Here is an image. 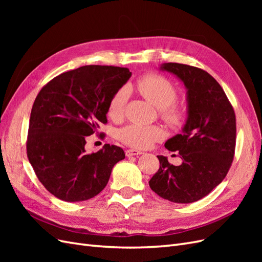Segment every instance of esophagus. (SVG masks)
Here are the masks:
<instances>
[{
  "instance_id": "1",
  "label": "esophagus",
  "mask_w": 262,
  "mask_h": 262,
  "mask_svg": "<svg viewBox=\"0 0 262 262\" xmlns=\"http://www.w3.org/2000/svg\"><path fill=\"white\" fill-rule=\"evenodd\" d=\"M143 154L141 150H137V149H126L125 150V155L130 157V156H137V155H141Z\"/></svg>"
}]
</instances>
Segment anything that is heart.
I'll use <instances>...</instances> for the list:
<instances>
[{"mask_svg": "<svg viewBox=\"0 0 262 262\" xmlns=\"http://www.w3.org/2000/svg\"><path fill=\"white\" fill-rule=\"evenodd\" d=\"M139 93L160 109L163 120L172 128H178L185 122L187 110L184 105L177 104L178 91L167 78L155 73L145 74L137 82ZM126 101V92L124 89L118 90L110 98L107 113L114 121L121 120L124 114ZM164 137L163 131L156 125H143L130 123L123 126L118 132V139L122 143L134 148H148L155 142L161 141Z\"/></svg>", "mask_w": 262, "mask_h": 262, "instance_id": "obj_1", "label": "heart"}]
</instances>
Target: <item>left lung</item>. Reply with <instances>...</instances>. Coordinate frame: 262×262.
I'll return each instance as SVG.
<instances>
[{
	"label": "left lung",
	"instance_id": "obj_1",
	"mask_svg": "<svg viewBox=\"0 0 262 262\" xmlns=\"http://www.w3.org/2000/svg\"><path fill=\"white\" fill-rule=\"evenodd\" d=\"M162 70L184 82L188 95V119L181 134L165 143L182 163L171 165L157 156L160 169L148 181L150 189L175 203H191L208 195L231 168L236 146V117L221 85L204 70L165 63Z\"/></svg>",
	"mask_w": 262,
	"mask_h": 262
}]
</instances>
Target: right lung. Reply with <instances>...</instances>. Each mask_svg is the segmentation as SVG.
<instances>
[{
  "mask_svg": "<svg viewBox=\"0 0 262 262\" xmlns=\"http://www.w3.org/2000/svg\"><path fill=\"white\" fill-rule=\"evenodd\" d=\"M131 76L126 68L85 66L47 83L31 108L27 157L50 193L67 202L89 200L108 184L123 149L105 144L85 153V138L107 123L110 98Z\"/></svg>",
  "mask_w": 262,
  "mask_h": 262,
  "instance_id": "right-lung-1",
  "label": "right lung"
}]
</instances>
